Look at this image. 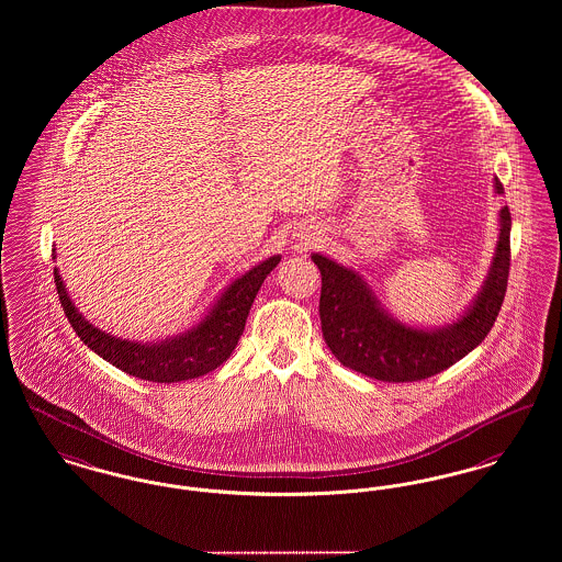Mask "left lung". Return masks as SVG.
<instances>
[{
  "instance_id": "left-lung-1",
  "label": "left lung",
  "mask_w": 562,
  "mask_h": 562,
  "mask_svg": "<svg viewBox=\"0 0 562 562\" xmlns=\"http://www.w3.org/2000/svg\"><path fill=\"white\" fill-rule=\"evenodd\" d=\"M495 190L503 186L495 178ZM499 240L482 292L468 313L440 329L400 324L381 308L368 283L353 268L313 254L322 270L319 317L329 351L359 374L384 383H414L429 379L473 351L491 331L507 290L509 277V209L499 211Z\"/></svg>"
}]
</instances>
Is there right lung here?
Returning a JSON list of instances; mask_svg holds the SVG:
<instances>
[{"label":"right lung","instance_id":"right-lung-1","mask_svg":"<svg viewBox=\"0 0 562 562\" xmlns=\"http://www.w3.org/2000/svg\"><path fill=\"white\" fill-rule=\"evenodd\" d=\"M279 262L281 256H272L251 268L231 283L201 324L154 345L131 342L101 331L78 313L65 292L57 268L55 283L65 317L89 349L131 376L151 383H179L207 374L231 357L245 329L258 290Z\"/></svg>","mask_w":562,"mask_h":562}]
</instances>
